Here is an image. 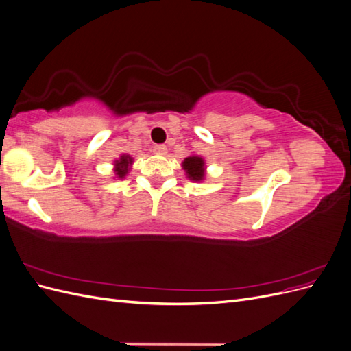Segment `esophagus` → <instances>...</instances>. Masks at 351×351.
<instances>
[{"label": "esophagus", "instance_id": "obj_1", "mask_svg": "<svg viewBox=\"0 0 351 351\" xmlns=\"http://www.w3.org/2000/svg\"><path fill=\"white\" fill-rule=\"evenodd\" d=\"M154 152L156 155H165L167 154V146L165 145H155L154 146Z\"/></svg>", "mask_w": 351, "mask_h": 351}]
</instances>
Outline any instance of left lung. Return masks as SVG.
Returning <instances> with one entry per match:
<instances>
[{"mask_svg":"<svg viewBox=\"0 0 351 351\" xmlns=\"http://www.w3.org/2000/svg\"><path fill=\"white\" fill-rule=\"evenodd\" d=\"M183 168L186 169L187 177L190 180H195V182H200L205 176V167H204V159L200 156H189L184 159Z\"/></svg>","mask_w":351,"mask_h":351,"instance_id":"1","label":"left lung"}]
</instances>
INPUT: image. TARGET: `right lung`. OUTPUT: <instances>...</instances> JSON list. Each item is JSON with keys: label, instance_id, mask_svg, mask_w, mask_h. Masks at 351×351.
Returning a JSON list of instances; mask_svg holds the SVG:
<instances>
[{"label": "right lung", "instance_id": "1", "mask_svg": "<svg viewBox=\"0 0 351 351\" xmlns=\"http://www.w3.org/2000/svg\"><path fill=\"white\" fill-rule=\"evenodd\" d=\"M133 162V159L129 155H123L120 161H115V174L123 178L127 171H129V165Z\"/></svg>", "mask_w": 351, "mask_h": 351}]
</instances>
